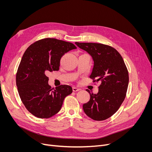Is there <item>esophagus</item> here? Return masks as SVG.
I'll return each instance as SVG.
<instances>
[{
	"label": "esophagus",
	"mask_w": 152,
	"mask_h": 152,
	"mask_svg": "<svg viewBox=\"0 0 152 152\" xmlns=\"http://www.w3.org/2000/svg\"><path fill=\"white\" fill-rule=\"evenodd\" d=\"M73 91L74 92H77V91H80V89H79V88H77V87H73Z\"/></svg>",
	"instance_id": "obj_1"
}]
</instances>
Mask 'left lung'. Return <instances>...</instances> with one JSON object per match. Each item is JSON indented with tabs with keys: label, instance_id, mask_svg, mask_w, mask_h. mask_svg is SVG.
Here are the masks:
<instances>
[{
	"label": "left lung",
	"instance_id": "8db88e82",
	"mask_svg": "<svg viewBox=\"0 0 152 152\" xmlns=\"http://www.w3.org/2000/svg\"><path fill=\"white\" fill-rule=\"evenodd\" d=\"M75 44L92 57L94 67L90 78L94 82L101 81L97 94L86 90L90 100L83 104L84 111L94 120H105L116 112L126 97L128 71L121 55L113 47L98 43Z\"/></svg>",
	"mask_w": 152,
	"mask_h": 152
}]
</instances>
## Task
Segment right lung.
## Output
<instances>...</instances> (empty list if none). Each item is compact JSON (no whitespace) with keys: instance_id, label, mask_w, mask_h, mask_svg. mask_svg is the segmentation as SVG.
<instances>
[{"instance_id":"add662e5","label":"right lung","mask_w":152,"mask_h":152,"mask_svg":"<svg viewBox=\"0 0 152 152\" xmlns=\"http://www.w3.org/2000/svg\"><path fill=\"white\" fill-rule=\"evenodd\" d=\"M76 47L71 42L45 38L32 44L24 53L18 66L16 83L26 109L39 118H49L60 110L67 95L73 92L68 85L52 89L50 72L59 70L62 56Z\"/></svg>"}]
</instances>
